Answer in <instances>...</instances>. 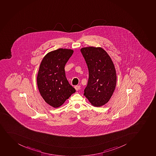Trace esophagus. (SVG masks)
<instances>
[{"instance_id": "obj_1", "label": "esophagus", "mask_w": 156, "mask_h": 156, "mask_svg": "<svg viewBox=\"0 0 156 156\" xmlns=\"http://www.w3.org/2000/svg\"><path fill=\"white\" fill-rule=\"evenodd\" d=\"M75 89H76V91H78V90H80V86H76L75 87H74Z\"/></svg>"}]
</instances>
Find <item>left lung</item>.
Instances as JSON below:
<instances>
[{"label": "left lung", "mask_w": 156, "mask_h": 156, "mask_svg": "<svg viewBox=\"0 0 156 156\" xmlns=\"http://www.w3.org/2000/svg\"><path fill=\"white\" fill-rule=\"evenodd\" d=\"M80 52L89 71L84 95L92 106H103L108 102L116 86V71L113 62L102 48H82Z\"/></svg>", "instance_id": "left-lung-1"}]
</instances>
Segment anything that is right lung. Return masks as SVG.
<instances>
[{
  "label": "right lung",
  "mask_w": 156,
  "mask_h": 156,
  "mask_svg": "<svg viewBox=\"0 0 156 156\" xmlns=\"http://www.w3.org/2000/svg\"><path fill=\"white\" fill-rule=\"evenodd\" d=\"M73 50L59 48L48 53L40 65L37 76L38 89L44 101L58 108L65 102L76 89L66 77L65 66Z\"/></svg>",
  "instance_id": "obj_1"
}]
</instances>
